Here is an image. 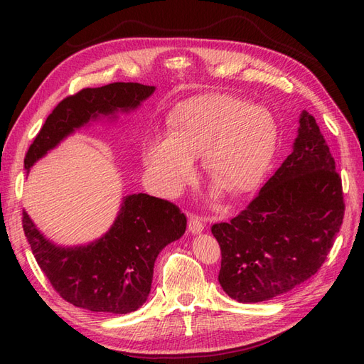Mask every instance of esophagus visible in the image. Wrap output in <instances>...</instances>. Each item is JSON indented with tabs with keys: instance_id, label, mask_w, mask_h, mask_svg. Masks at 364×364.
Here are the masks:
<instances>
[{
	"instance_id": "34e87169",
	"label": "esophagus",
	"mask_w": 364,
	"mask_h": 364,
	"mask_svg": "<svg viewBox=\"0 0 364 364\" xmlns=\"http://www.w3.org/2000/svg\"><path fill=\"white\" fill-rule=\"evenodd\" d=\"M188 229L191 234H200L205 229V222L199 215H191L188 220Z\"/></svg>"
}]
</instances>
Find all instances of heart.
<instances>
[{
	"label": "heart",
	"instance_id": "b5f03b06",
	"mask_svg": "<svg viewBox=\"0 0 364 364\" xmlns=\"http://www.w3.org/2000/svg\"><path fill=\"white\" fill-rule=\"evenodd\" d=\"M274 149V126L262 107L209 94L182 103L168 117V135L147 139L144 162L164 196L178 194L194 176L203 155L206 176L232 196L255 188Z\"/></svg>",
	"mask_w": 364,
	"mask_h": 364
}]
</instances>
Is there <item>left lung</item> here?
<instances>
[{"label": "left lung", "instance_id": "8db88e82", "mask_svg": "<svg viewBox=\"0 0 364 364\" xmlns=\"http://www.w3.org/2000/svg\"><path fill=\"white\" fill-rule=\"evenodd\" d=\"M343 215L334 158L314 117L302 111L287 159L246 209L211 228L222 250L220 285L243 304L290 291L321 269Z\"/></svg>", "mask_w": 364, "mask_h": 364}]
</instances>
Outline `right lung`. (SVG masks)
Masks as SVG:
<instances>
[{
  "instance_id": "right-lung-1",
  "label": "right lung",
  "mask_w": 364,
  "mask_h": 364,
  "mask_svg": "<svg viewBox=\"0 0 364 364\" xmlns=\"http://www.w3.org/2000/svg\"><path fill=\"white\" fill-rule=\"evenodd\" d=\"M153 92L155 86L117 82L63 98L30 146L26 170L91 119L134 111ZM23 228L41 270L65 301L95 313L127 314L147 301L159 252L183 235L186 217L174 203L139 193L126 196L111 229L86 246L51 243L26 211Z\"/></svg>"
}]
</instances>
